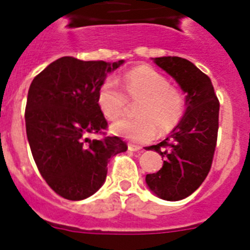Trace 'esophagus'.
<instances>
[{"label": "esophagus", "mask_w": 250, "mask_h": 250, "mask_svg": "<svg viewBox=\"0 0 250 250\" xmlns=\"http://www.w3.org/2000/svg\"><path fill=\"white\" fill-rule=\"evenodd\" d=\"M127 149H129L130 151H140V150H141V146H138V145L129 144V145H127Z\"/></svg>", "instance_id": "esophagus-1"}]
</instances>
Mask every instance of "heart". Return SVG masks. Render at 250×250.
Masks as SVG:
<instances>
[{
	"instance_id": "b5f03b06",
	"label": "heart",
	"mask_w": 250,
	"mask_h": 250,
	"mask_svg": "<svg viewBox=\"0 0 250 250\" xmlns=\"http://www.w3.org/2000/svg\"><path fill=\"white\" fill-rule=\"evenodd\" d=\"M123 86L131 100H139L134 120H119L110 126L116 136L146 143L156 135V130L169 132L178 126L184 116V96L176 87L169 85L167 77L149 67L139 66L124 75ZM104 118L116 120L123 115L126 98L118 83L107 79L101 83L96 98Z\"/></svg>"
}]
</instances>
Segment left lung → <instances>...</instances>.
<instances>
[{
	"instance_id": "left-lung-1",
	"label": "left lung",
	"mask_w": 250,
	"mask_h": 250,
	"mask_svg": "<svg viewBox=\"0 0 250 250\" xmlns=\"http://www.w3.org/2000/svg\"><path fill=\"white\" fill-rule=\"evenodd\" d=\"M178 83L185 94L184 116L165 140L146 150L164 159L158 173L145 178L150 190L160 199L178 202L202 185L213 161L219 124V101L210 79L189 60L178 56L152 59Z\"/></svg>"
}]
</instances>
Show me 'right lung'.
Here are the masks:
<instances>
[{
  "mask_svg": "<svg viewBox=\"0 0 250 250\" xmlns=\"http://www.w3.org/2000/svg\"><path fill=\"white\" fill-rule=\"evenodd\" d=\"M125 62L65 56L31 83L25 120L28 144L48 187L68 200H83L103 187L110 158L127 150L118 136L91 140L107 127L96 98L101 83Z\"/></svg>",
  "mask_w": 250,
  "mask_h": 250,
  "instance_id": "right-lung-1",
  "label": "right lung"
}]
</instances>
